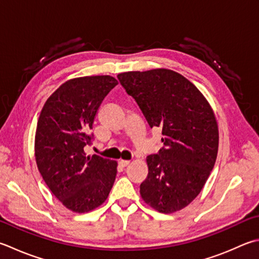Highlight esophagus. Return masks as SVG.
<instances>
[{"mask_svg": "<svg viewBox=\"0 0 259 259\" xmlns=\"http://www.w3.org/2000/svg\"><path fill=\"white\" fill-rule=\"evenodd\" d=\"M130 162H131L130 160H119V164L121 165V167H127Z\"/></svg>", "mask_w": 259, "mask_h": 259, "instance_id": "obj_1", "label": "esophagus"}]
</instances>
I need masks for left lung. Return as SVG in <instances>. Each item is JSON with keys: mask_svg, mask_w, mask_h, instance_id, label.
Masks as SVG:
<instances>
[{"mask_svg": "<svg viewBox=\"0 0 259 259\" xmlns=\"http://www.w3.org/2000/svg\"><path fill=\"white\" fill-rule=\"evenodd\" d=\"M117 77L150 127L162 130L163 146L146 158L141 196L161 213L179 211L201 193L215 163L219 131L211 107L192 82L171 70Z\"/></svg>", "mask_w": 259, "mask_h": 259, "instance_id": "left-lung-1", "label": "left lung"}]
</instances>
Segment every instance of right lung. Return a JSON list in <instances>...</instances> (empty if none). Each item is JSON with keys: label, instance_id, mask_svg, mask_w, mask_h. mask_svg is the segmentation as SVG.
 Returning a JSON list of instances; mask_svg holds the SVG:
<instances>
[{"label": "right lung", "instance_id": "1", "mask_svg": "<svg viewBox=\"0 0 259 259\" xmlns=\"http://www.w3.org/2000/svg\"><path fill=\"white\" fill-rule=\"evenodd\" d=\"M117 84L109 75L67 81L47 99L39 116L35 138L39 172L73 212L98 207L114 185L116 161L87 155L84 148L94 142L91 130L101 102Z\"/></svg>", "mask_w": 259, "mask_h": 259}]
</instances>
